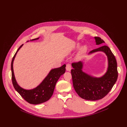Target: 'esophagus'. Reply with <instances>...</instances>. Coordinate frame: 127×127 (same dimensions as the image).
<instances>
[{
	"label": "esophagus",
	"instance_id": "34e87169",
	"mask_svg": "<svg viewBox=\"0 0 127 127\" xmlns=\"http://www.w3.org/2000/svg\"><path fill=\"white\" fill-rule=\"evenodd\" d=\"M66 70L68 71H71V64H70L68 63V64L66 65Z\"/></svg>",
	"mask_w": 127,
	"mask_h": 127
}]
</instances>
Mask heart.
Masks as SVG:
<instances>
[{
	"instance_id": "1",
	"label": "heart",
	"mask_w": 127,
	"mask_h": 127,
	"mask_svg": "<svg viewBox=\"0 0 127 127\" xmlns=\"http://www.w3.org/2000/svg\"><path fill=\"white\" fill-rule=\"evenodd\" d=\"M79 46H80V45H78V46H77V48L79 47ZM86 49H87V48H86V47L85 46L83 47L80 49V52H79V55H81L82 54H83V53H84L86 52Z\"/></svg>"
}]
</instances>
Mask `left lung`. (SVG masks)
<instances>
[{
    "label": "left lung",
    "mask_w": 127,
    "mask_h": 127,
    "mask_svg": "<svg viewBox=\"0 0 127 127\" xmlns=\"http://www.w3.org/2000/svg\"><path fill=\"white\" fill-rule=\"evenodd\" d=\"M95 39L97 45L104 43L99 37H95ZM99 51L105 54L108 60L107 71L100 77H94L84 72L83 63L81 61L72 64L73 69L71 73L73 87L78 95L86 100H96L103 98L110 92L118 78L117 61L109 47L103 46L91 51L89 54Z\"/></svg>",
    "instance_id": "left-lung-1"
}]
</instances>
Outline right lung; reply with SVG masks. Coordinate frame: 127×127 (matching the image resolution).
I'll return each instance as SVG.
<instances>
[{
  "label": "right lung",
  "mask_w": 127,
  "mask_h": 127,
  "mask_svg": "<svg viewBox=\"0 0 127 127\" xmlns=\"http://www.w3.org/2000/svg\"><path fill=\"white\" fill-rule=\"evenodd\" d=\"M39 39V38H38L31 41L37 40ZM23 46V44L18 49L11 61V70L12 84L16 91L27 102L33 104H40L47 101L52 96L57 81L65 72L66 65L64 64L59 68L52 69L43 81L35 88L29 90L23 88L17 84L16 81L13 68V61L16 54Z\"/></svg>",
  "instance_id": "obj_1"
}]
</instances>
